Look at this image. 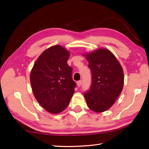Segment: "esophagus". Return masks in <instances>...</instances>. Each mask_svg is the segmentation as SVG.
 <instances>
[{
  "instance_id": "esophagus-1",
  "label": "esophagus",
  "mask_w": 149,
  "mask_h": 149,
  "mask_svg": "<svg viewBox=\"0 0 149 149\" xmlns=\"http://www.w3.org/2000/svg\"><path fill=\"white\" fill-rule=\"evenodd\" d=\"M76 83H77V86H78V87H80L81 86V84H82V81L81 80H79V81H77L76 82Z\"/></svg>"
}]
</instances>
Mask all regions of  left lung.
Listing matches in <instances>:
<instances>
[{"mask_svg": "<svg viewBox=\"0 0 149 149\" xmlns=\"http://www.w3.org/2000/svg\"><path fill=\"white\" fill-rule=\"evenodd\" d=\"M91 72V85L84 93L90 109L102 112L114 104L123 89V68L107 49H100L86 55Z\"/></svg>", "mask_w": 149, "mask_h": 149, "instance_id": "8db88e82", "label": "left lung"}]
</instances>
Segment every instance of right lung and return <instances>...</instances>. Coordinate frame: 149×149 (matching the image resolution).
<instances>
[{
  "label": "right lung",
  "mask_w": 149,
  "mask_h": 149,
  "mask_svg": "<svg viewBox=\"0 0 149 149\" xmlns=\"http://www.w3.org/2000/svg\"><path fill=\"white\" fill-rule=\"evenodd\" d=\"M70 53L60 45L45 50L30 73V83L36 100L52 114L65 110L74 93L76 84L73 68L67 63Z\"/></svg>",
  "instance_id": "right-lung-1"
}]
</instances>
